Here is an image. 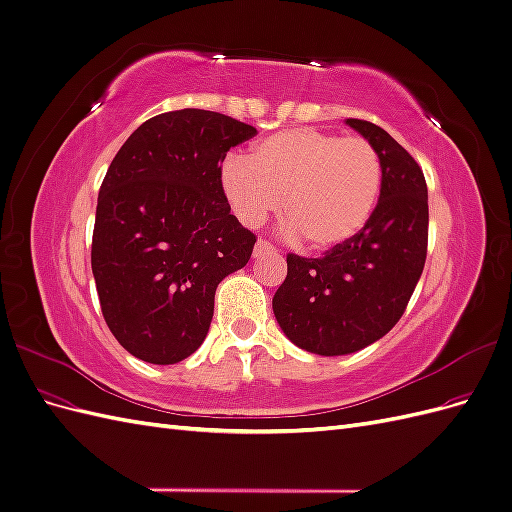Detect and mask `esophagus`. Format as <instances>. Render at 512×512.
<instances>
[{
	"instance_id": "esophagus-1",
	"label": "esophagus",
	"mask_w": 512,
	"mask_h": 512,
	"mask_svg": "<svg viewBox=\"0 0 512 512\" xmlns=\"http://www.w3.org/2000/svg\"><path fill=\"white\" fill-rule=\"evenodd\" d=\"M269 252H275V247H273L269 241L260 239V241L256 243V247H254V256L258 258V256H265V254H269Z\"/></svg>"
}]
</instances>
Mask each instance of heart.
<instances>
[{"label":"heart","instance_id":"b5f03b06","mask_svg":"<svg viewBox=\"0 0 512 512\" xmlns=\"http://www.w3.org/2000/svg\"><path fill=\"white\" fill-rule=\"evenodd\" d=\"M382 160L365 138L316 128H292L262 138L250 160L232 156L222 166V190L247 226L280 211L312 252L352 241L376 211Z\"/></svg>","mask_w":512,"mask_h":512}]
</instances>
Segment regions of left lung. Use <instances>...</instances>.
Listing matches in <instances>:
<instances>
[{
	"mask_svg": "<svg viewBox=\"0 0 512 512\" xmlns=\"http://www.w3.org/2000/svg\"><path fill=\"white\" fill-rule=\"evenodd\" d=\"M346 123L382 160L376 211L359 235L322 258L288 254V275L273 297V314L290 342L322 356L356 352L389 333L406 312L427 256L421 166L376 123Z\"/></svg>",
	"mask_w": 512,
	"mask_h": 512,
	"instance_id": "obj_1",
	"label": "left lung"
}]
</instances>
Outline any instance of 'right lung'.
<instances>
[{"mask_svg": "<svg viewBox=\"0 0 512 512\" xmlns=\"http://www.w3.org/2000/svg\"><path fill=\"white\" fill-rule=\"evenodd\" d=\"M256 128L183 108L136 128L102 181L91 271L102 314L136 359L173 365L205 342L215 288L247 265L256 237L222 190L230 147Z\"/></svg>", "mask_w": 512, "mask_h": 512, "instance_id": "right-lung-1", "label": "right lung"}]
</instances>
